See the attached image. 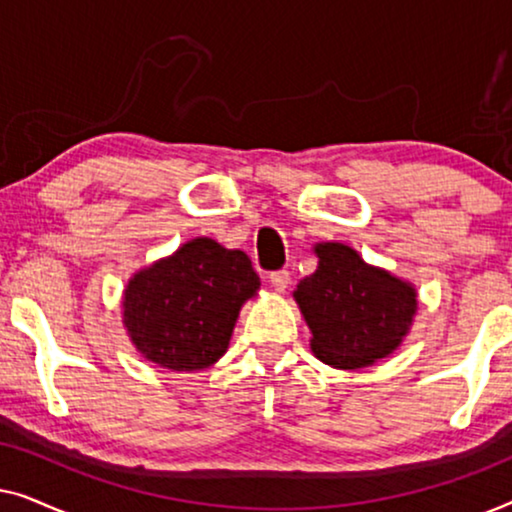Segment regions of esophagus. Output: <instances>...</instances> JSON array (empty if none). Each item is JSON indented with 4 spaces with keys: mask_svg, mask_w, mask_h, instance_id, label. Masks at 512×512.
Returning <instances> with one entry per match:
<instances>
[{
    "mask_svg": "<svg viewBox=\"0 0 512 512\" xmlns=\"http://www.w3.org/2000/svg\"><path fill=\"white\" fill-rule=\"evenodd\" d=\"M270 284L275 286V291H286V286L291 284V275H289V270H275V272H270Z\"/></svg>",
    "mask_w": 512,
    "mask_h": 512,
    "instance_id": "1",
    "label": "esophagus"
}]
</instances>
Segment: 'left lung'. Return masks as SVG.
Here are the masks:
<instances>
[{
  "instance_id": "1",
  "label": "left lung",
  "mask_w": 512,
  "mask_h": 512,
  "mask_svg": "<svg viewBox=\"0 0 512 512\" xmlns=\"http://www.w3.org/2000/svg\"><path fill=\"white\" fill-rule=\"evenodd\" d=\"M314 251L317 270L300 279L293 298L312 331L317 359L354 370L394 352L415 317V289L363 263L345 244H317Z\"/></svg>"
}]
</instances>
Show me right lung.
Instances as JSON below:
<instances>
[{
	"instance_id": "obj_1",
	"label": "right lung",
	"mask_w": 512,
	"mask_h": 512,
	"mask_svg": "<svg viewBox=\"0 0 512 512\" xmlns=\"http://www.w3.org/2000/svg\"><path fill=\"white\" fill-rule=\"evenodd\" d=\"M258 286L244 251L198 237L130 279L123 324L149 361L200 370L226 354L240 307Z\"/></svg>"
}]
</instances>
